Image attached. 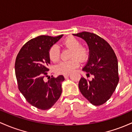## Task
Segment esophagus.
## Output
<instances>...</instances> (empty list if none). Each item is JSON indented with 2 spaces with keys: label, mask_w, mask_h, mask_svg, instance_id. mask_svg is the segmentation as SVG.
I'll use <instances>...</instances> for the list:
<instances>
[{
  "label": "esophagus",
  "mask_w": 132,
  "mask_h": 132,
  "mask_svg": "<svg viewBox=\"0 0 132 132\" xmlns=\"http://www.w3.org/2000/svg\"><path fill=\"white\" fill-rule=\"evenodd\" d=\"M69 75H70V73H67V74H64V75H63V76H64L65 78H67Z\"/></svg>",
  "instance_id": "obj_1"
}]
</instances>
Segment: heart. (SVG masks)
I'll list each match as a JSON object with an SVG mask.
<instances>
[{"mask_svg":"<svg viewBox=\"0 0 132 132\" xmlns=\"http://www.w3.org/2000/svg\"><path fill=\"white\" fill-rule=\"evenodd\" d=\"M62 45L72 50L70 55V57L72 59L69 60L61 61L56 65L55 70L57 73L60 74L70 73L79 65V60L80 61L84 62L88 59L89 54L88 49L85 47L81 46L80 42L77 38L73 37H69L62 42ZM48 56L50 60L52 62H57L59 60L60 57V50L57 45H54L50 47L48 51Z\"/></svg>","mask_w":132,"mask_h":132,"instance_id":"obj_1","label":"heart"}]
</instances>
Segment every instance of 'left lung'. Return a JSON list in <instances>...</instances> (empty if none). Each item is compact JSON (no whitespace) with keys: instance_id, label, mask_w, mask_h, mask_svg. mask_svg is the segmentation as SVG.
<instances>
[{"instance_id":"obj_1","label":"left lung","mask_w":132,"mask_h":132,"mask_svg":"<svg viewBox=\"0 0 132 132\" xmlns=\"http://www.w3.org/2000/svg\"><path fill=\"white\" fill-rule=\"evenodd\" d=\"M73 35L84 39L89 48L88 61L82 69L87 78L80 80V91L92 104L101 105L109 100L119 81L116 55L109 43L96 34L82 32ZM90 75L91 79L88 78Z\"/></svg>"}]
</instances>
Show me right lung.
I'll return each instance as SVG.
<instances>
[{
	"mask_svg": "<svg viewBox=\"0 0 132 132\" xmlns=\"http://www.w3.org/2000/svg\"><path fill=\"white\" fill-rule=\"evenodd\" d=\"M62 36L40 35L32 38L23 45L16 57L15 72L19 90L30 104L40 110L50 109L61 95L63 75L52 77L47 82L44 78L49 70L48 51Z\"/></svg>",
	"mask_w": 132,
	"mask_h": 132,
	"instance_id": "add662e5",
	"label": "right lung"
}]
</instances>
